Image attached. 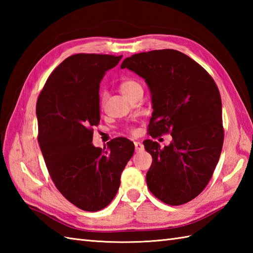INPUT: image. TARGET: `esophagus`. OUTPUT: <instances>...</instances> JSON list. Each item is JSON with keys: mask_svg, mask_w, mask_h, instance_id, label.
Instances as JSON below:
<instances>
[{"mask_svg": "<svg viewBox=\"0 0 253 253\" xmlns=\"http://www.w3.org/2000/svg\"><path fill=\"white\" fill-rule=\"evenodd\" d=\"M135 149H136V152H141V151H143V150H144V146H143L141 142L136 141L135 142Z\"/></svg>", "mask_w": 253, "mask_h": 253, "instance_id": "esophagus-1", "label": "esophagus"}]
</instances>
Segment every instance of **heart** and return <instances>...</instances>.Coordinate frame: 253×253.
<instances>
[{
    "instance_id": "obj_1",
    "label": "heart",
    "mask_w": 253,
    "mask_h": 253,
    "mask_svg": "<svg viewBox=\"0 0 253 253\" xmlns=\"http://www.w3.org/2000/svg\"><path fill=\"white\" fill-rule=\"evenodd\" d=\"M142 89L141 84L138 82L136 79H126L123 80L120 84V89L122 92L125 94L126 96L130 95L133 91H136L137 89ZM130 130H132V128H130Z\"/></svg>"
}]
</instances>
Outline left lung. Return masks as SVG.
Listing matches in <instances>:
<instances>
[{
    "label": "left lung",
    "mask_w": 253,
    "mask_h": 253,
    "mask_svg": "<svg viewBox=\"0 0 253 253\" xmlns=\"http://www.w3.org/2000/svg\"><path fill=\"white\" fill-rule=\"evenodd\" d=\"M121 67L142 77L151 91L149 135L171 136L165 147L151 139L143 141L152 155L149 190L169 206L191 201L209 184L223 148L222 101L215 82L196 61L171 49L133 54Z\"/></svg>",
    "instance_id": "8db88e82"
}]
</instances>
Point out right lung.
I'll list each match as a JSON object with an SVG mask.
<instances>
[{"mask_svg":"<svg viewBox=\"0 0 253 253\" xmlns=\"http://www.w3.org/2000/svg\"><path fill=\"white\" fill-rule=\"evenodd\" d=\"M121 58L94 53L68 56L38 96V142L46 169L58 191L84 211L109 206L135 151L133 142L123 137L111 140L107 149L92 144L93 127L100 123V83Z\"/></svg>","mask_w":253,"mask_h":253,"instance_id":"1","label":"right lung"}]
</instances>
